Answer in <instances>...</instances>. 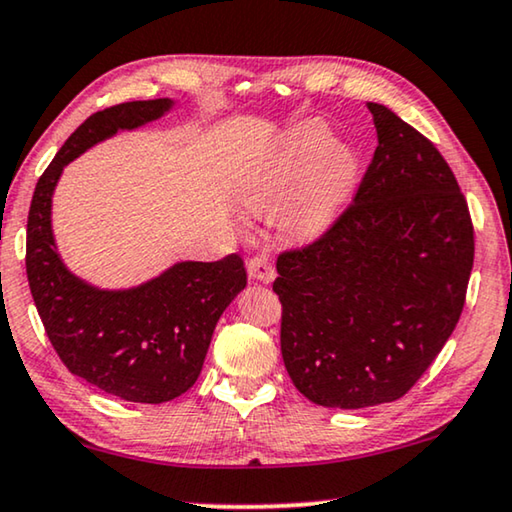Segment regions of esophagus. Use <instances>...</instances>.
I'll return each instance as SVG.
<instances>
[{"label": "esophagus", "mask_w": 512, "mask_h": 512, "mask_svg": "<svg viewBox=\"0 0 512 512\" xmlns=\"http://www.w3.org/2000/svg\"><path fill=\"white\" fill-rule=\"evenodd\" d=\"M248 275L250 280L255 282H264V285H271V282L275 280V266L269 257H262L257 255L248 262Z\"/></svg>", "instance_id": "1"}]
</instances>
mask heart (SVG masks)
<instances>
[{
	"label": "heart",
	"mask_w": 512,
	"mask_h": 512,
	"mask_svg": "<svg viewBox=\"0 0 512 512\" xmlns=\"http://www.w3.org/2000/svg\"><path fill=\"white\" fill-rule=\"evenodd\" d=\"M362 180V154L353 143L332 139L321 120H305L282 132L243 170L239 200L253 212H275L280 234L312 243L344 216Z\"/></svg>",
	"instance_id": "b5f03b06"
}]
</instances>
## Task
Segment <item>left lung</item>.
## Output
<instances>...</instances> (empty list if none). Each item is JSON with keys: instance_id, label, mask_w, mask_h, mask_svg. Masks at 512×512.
Returning <instances> with one entry per match:
<instances>
[{"instance_id": "obj_1", "label": "left lung", "mask_w": 512, "mask_h": 512, "mask_svg": "<svg viewBox=\"0 0 512 512\" xmlns=\"http://www.w3.org/2000/svg\"><path fill=\"white\" fill-rule=\"evenodd\" d=\"M378 148L337 225L278 257L280 346L289 378L323 408L401 399L456 330L474 227L435 145L367 102Z\"/></svg>"}]
</instances>
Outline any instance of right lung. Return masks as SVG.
<instances>
[{
    "label": "right lung",
    "instance_id": "1",
    "mask_svg": "<svg viewBox=\"0 0 512 512\" xmlns=\"http://www.w3.org/2000/svg\"><path fill=\"white\" fill-rule=\"evenodd\" d=\"M175 100L125 102L84 120L40 177L27 221V278L47 337L70 373L132 403H166L196 383L214 328L241 289L239 255L175 262L127 289H102L72 273L52 230L63 168L93 145L173 111Z\"/></svg>",
    "mask_w": 512,
    "mask_h": 512
}]
</instances>
